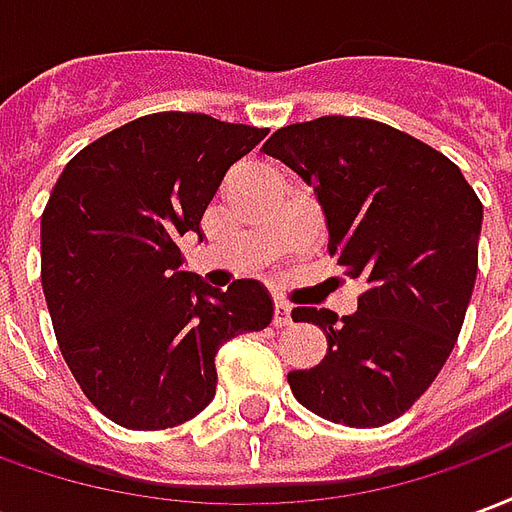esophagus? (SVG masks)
<instances>
[{
  "label": "esophagus",
  "mask_w": 512,
  "mask_h": 512,
  "mask_svg": "<svg viewBox=\"0 0 512 512\" xmlns=\"http://www.w3.org/2000/svg\"><path fill=\"white\" fill-rule=\"evenodd\" d=\"M290 321H293V318H290L288 301H274V326H279V329H282V326H288Z\"/></svg>",
  "instance_id": "obj_1"
}]
</instances>
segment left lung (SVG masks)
I'll return each instance as SVG.
<instances>
[{
	"label": "left lung",
	"instance_id": "obj_1",
	"mask_svg": "<svg viewBox=\"0 0 512 512\" xmlns=\"http://www.w3.org/2000/svg\"><path fill=\"white\" fill-rule=\"evenodd\" d=\"M310 183L329 255L367 288L359 310L296 307L326 356L288 373L301 406L348 428H381L414 406L458 343L477 279L483 202L436 147L370 117L277 128L263 145Z\"/></svg>",
	"mask_w": 512,
	"mask_h": 512
}]
</instances>
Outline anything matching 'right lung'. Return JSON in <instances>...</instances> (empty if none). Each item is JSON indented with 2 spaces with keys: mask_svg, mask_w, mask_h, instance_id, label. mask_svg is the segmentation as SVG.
<instances>
[{
  "mask_svg": "<svg viewBox=\"0 0 512 512\" xmlns=\"http://www.w3.org/2000/svg\"><path fill=\"white\" fill-rule=\"evenodd\" d=\"M200 112L136 117L82 147L40 216V282L62 359L106 419L164 430L216 395V351L274 307L255 279L213 290L178 241L266 136Z\"/></svg>",
  "mask_w": 512,
  "mask_h": 512,
  "instance_id": "obj_1",
  "label": "right lung"
}]
</instances>
